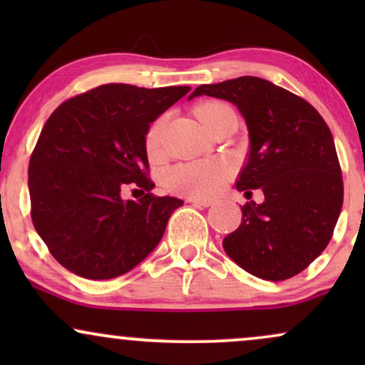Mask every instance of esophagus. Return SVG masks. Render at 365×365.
<instances>
[{
	"label": "esophagus",
	"instance_id": "esophagus-1",
	"mask_svg": "<svg viewBox=\"0 0 365 365\" xmlns=\"http://www.w3.org/2000/svg\"><path fill=\"white\" fill-rule=\"evenodd\" d=\"M187 202L194 204V206H197V207H209V206H212L211 200H207V199H195V197H188Z\"/></svg>",
	"mask_w": 365,
	"mask_h": 365
}]
</instances>
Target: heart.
Masks as SVG:
<instances>
[{
	"mask_svg": "<svg viewBox=\"0 0 365 365\" xmlns=\"http://www.w3.org/2000/svg\"><path fill=\"white\" fill-rule=\"evenodd\" d=\"M228 110L232 108L225 103L206 101L197 104L194 113L200 123L211 130L216 120ZM163 127H165V118H158L145 132L144 145L150 159H158L163 154ZM232 175L233 166L228 159H195V161L178 163L166 170L163 175V185L170 192L187 197H215L223 190Z\"/></svg>",
	"mask_w": 365,
	"mask_h": 365,
	"instance_id": "b5f03b06",
	"label": "heart"
}]
</instances>
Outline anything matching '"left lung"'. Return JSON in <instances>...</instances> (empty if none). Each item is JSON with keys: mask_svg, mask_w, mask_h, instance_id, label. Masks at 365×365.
<instances>
[{"mask_svg": "<svg viewBox=\"0 0 365 365\" xmlns=\"http://www.w3.org/2000/svg\"><path fill=\"white\" fill-rule=\"evenodd\" d=\"M226 99L247 121L250 149L238 190L264 192L244 204L223 249L247 273L283 282L302 273L329 244L343 204L333 135L311 103L259 77L199 86L188 96ZM250 199V197H249Z\"/></svg>", "mask_w": 365, "mask_h": 365, "instance_id": "1", "label": "left lung"}]
</instances>
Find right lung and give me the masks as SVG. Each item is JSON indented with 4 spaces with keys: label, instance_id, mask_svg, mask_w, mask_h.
<instances>
[{
    "label": "right lung",
    "instance_id": "add662e5",
    "mask_svg": "<svg viewBox=\"0 0 365 365\" xmlns=\"http://www.w3.org/2000/svg\"><path fill=\"white\" fill-rule=\"evenodd\" d=\"M188 91L106 83L51 113L29 163V192L36 232L63 267L82 278L110 279L156 249L183 200L150 192L144 137ZM127 186L143 195L121 200Z\"/></svg>",
    "mask_w": 365,
    "mask_h": 365
}]
</instances>
